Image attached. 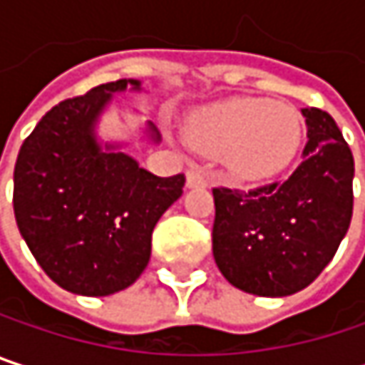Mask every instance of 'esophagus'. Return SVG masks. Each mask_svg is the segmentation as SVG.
<instances>
[{
    "label": "esophagus",
    "instance_id": "esophagus-1",
    "mask_svg": "<svg viewBox=\"0 0 365 365\" xmlns=\"http://www.w3.org/2000/svg\"><path fill=\"white\" fill-rule=\"evenodd\" d=\"M185 183H187V187H205V185L209 183V180H207L205 171H200V169H190L187 175H185Z\"/></svg>",
    "mask_w": 365,
    "mask_h": 365
}]
</instances>
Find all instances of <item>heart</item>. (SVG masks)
Segmentation results:
<instances>
[{"label":"heart","instance_id":"heart-1","mask_svg":"<svg viewBox=\"0 0 365 365\" xmlns=\"http://www.w3.org/2000/svg\"><path fill=\"white\" fill-rule=\"evenodd\" d=\"M187 135L207 154L224 152L235 175L262 180L283 171L296 156L302 118L285 103L239 97L200 111Z\"/></svg>","mask_w":365,"mask_h":365}]
</instances>
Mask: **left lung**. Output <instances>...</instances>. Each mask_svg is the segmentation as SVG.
<instances>
[{"label":"left lung","mask_w":365,"mask_h":365,"mask_svg":"<svg viewBox=\"0 0 365 365\" xmlns=\"http://www.w3.org/2000/svg\"><path fill=\"white\" fill-rule=\"evenodd\" d=\"M309 141L285 182L213 187V257L255 296H289L334 257L353 215V154L328 111L302 110Z\"/></svg>","instance_id":"1"}]
</instances>
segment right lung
<instances>
[{
	"label": "right lung",
	"mask_w": 365,
	"mask_h": 365,
	"mask_svg": "<svg viewBox=\"0 0 365 365\" xmlns=\"http://www.w3.org/2000/svg\"><path fill=\"white\" fill-rule=\"evenodd\" d=\"M115 80L54 106L23 141L14 165V217L43 272L63 289L110 296L150 262L152 230L182 196L185 178H156L130 156L101 150L93 124Z\"/></svg>",
	"instance_id": "obj_1"
}]
</instances>
